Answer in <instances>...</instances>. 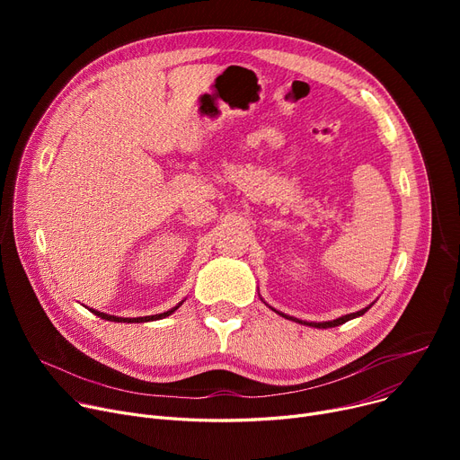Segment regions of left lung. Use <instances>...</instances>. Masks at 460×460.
<instances>
[{"label":"left lung","instance_id":"left-lung-1","mask_svg":"<svg viewBox=\"0 0 460 460\" xmlns=\"http://www.w3.org/2000/svg\"><path fill=\"white\" fill-rule=\"evenodd\" d=\"M262 300V298H261ZM264 302V300H262ZM267 304V302H264ZM375 304V302H373ZM373 304H369L367 307H364V309H359V311H356V313H349V315H343V317H340V319H333V321H323V323H309V321H300V319H296V317H288V315H285V313H281V311H278V309H274L272 305H269L272 311H276L278 315H281V317H285V319H288V321H295V323H298V324H305V326H311V328H335V326H340V324H345L347 321H352V319H356V317H361L364 315V313L373 305Z\"/></svg>","mask_w":460,"mask_h":460}]
</instances>
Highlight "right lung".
Wrapping results in <instances>:
<instances>
[{
  "label": "right lung",
  "mask_w": 460,
  "mask_h": 460,
  "mask_svg": "<svg viewBox=\"0 0 460 460\" xmlns=\"http://www.w3.org/2000/svg\"><path fill=\"white\" fill-rule=\"evenodd\" d=\"M184 302V300H182ZM182 302H179L175 307H172L169 311H164V313H158V315H147V317H134V319H128V317H115V315H108V313H101V311H96V309H89L91 313H94L96 317H101V319H104V321H111V323H151V321H160V319H165V317H169L172 315V313H175L181 305H182Z\"/></svg>",
  "instance_id": "obj_1"
}]
</instances>
